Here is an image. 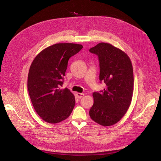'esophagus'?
<instances>
[{
	"label": "esophagus",
	"mask_w": 161,
	"mask_h": 161,
	"mask_svg": "<svg viewBox=\"0 0 161 161\" xmlns=\"http://www.w3.org/2000/svg\"><path fill=\"white\" fill-rule=\"evenodd\" d=\"M76 96H77L78 98L81 99L84 96V94H83V93H76Z\"/></svg>",
	"instance_id": "obj_1"
}]
</instances>
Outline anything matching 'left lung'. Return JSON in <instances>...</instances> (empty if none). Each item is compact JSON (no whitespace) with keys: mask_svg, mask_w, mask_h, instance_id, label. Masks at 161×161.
<instances>
[{"mask_svg":"<svg viewBox=\"0 0 161 161\" xmlns=\"http://www.w3.org/2000/svg\"><path fill=\"white\" fill-rule=\"evenodd\" d=\"M89 52L98 56L99 80L106 88L93 93L90 118L103 126L115 124L124 116L132 97L134 76L129 56L113 45L100 42Z\"/></svg>","mask_w":161,"mask_h":161,"instance_id":"1","label":"left lung"}]
</instances>
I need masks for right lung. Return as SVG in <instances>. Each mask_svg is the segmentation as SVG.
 <instances>
[{
  "label": "right lung",
  "instance_id": "obj_1",
  "mask_svg": "<svg viewBox=\"0 0 161 161\" xmlns=\"http://www.w3.org/2000/svg\"><path fill=\"white\" fill-rule=\"evenodd\" d=\"M83 46L57 43L44 49L34 59L29 72L27 88L36 113L50 124H57L70 115L75 98L70 90L60 89L68 60Z\"/></svg>",
  "mask_w": 161,
  "mask_h": 161
}]
</instances>
